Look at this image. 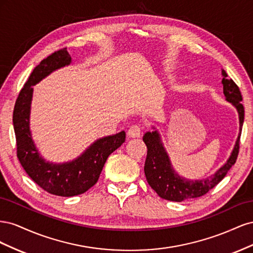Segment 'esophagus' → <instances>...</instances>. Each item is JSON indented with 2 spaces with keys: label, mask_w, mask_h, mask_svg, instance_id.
<instances>
[{
  "label": "esophagus",
  "mask_w": 253,
  "mask_h": 253,
  "mask_svg": "<svg viewBox=\"0 0 253 253\" xmlns=\"http://www.w3.org/2000/svg\"><path fill=\"white\" fill-rule=\"evenodd\" d=\"M141 134V129L138 126H132L127 129V136L131 138H138Z\"/></svg>",
  "instance_id": "1"
}]
</instances>
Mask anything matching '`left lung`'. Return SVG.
I'll return each mask as SVG.
<instances>
[{"label": "left lung", "mask_w": 253, "mask_h": 253, "mask_svg": "<svg viewBox=\"0 0 253 253\" xmlns=\"http://www.w3.org/2000/svg\"><path fill=\"white\" fill-rule=\"evenodd\" d=\"M221 83L226 101L230 102L239 114L240 132L230 156L219 169L209 177L202 179H188L182 177L173 169L169 154L165 148L158 129L143 135V141L148 148L147 159L144 163V174L149 185L164 200L171 202H182L205 195L223 179L230 168L235 164L240 149V137L244 122V106L241 103L242 95L240 88L232 79H228L227 73L221 70Z\"/></svg>", "instance_id": "left-lung-1"}]
</instances>
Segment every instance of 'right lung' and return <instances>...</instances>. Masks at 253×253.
<instances>
[{
  "label": "right lung",
  "instance_id": "add662e5",
  "mask_svg": "<svg viewBox=\"0 0 253 253\" xmlns=\"http://www.w3.org/2000/svg\"><path fill=\"white\" fill-rule=\"evenodd\" d=\"M72 57L66 48L57 50L35 67L20 91L13 110V128L18 158L25 172L46 192L64 197L79 195L98 181L106 159L126 141V132L98 138L77 158L65 163L45 160L37 149L30 131V110L34 85L59 68L70 65Z\"/></svg>",
  "mask_w": 253,
  "mask_h": 253
}]
</instances>
